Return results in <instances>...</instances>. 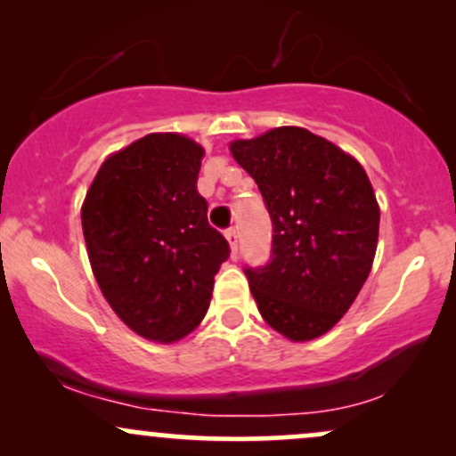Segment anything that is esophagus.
<instances>
[{
  "mask_svg": "<svg viewBox=\"0 0 456 456\" xmlns=\"http://www.w3.org/2000/svg\"><path fill=\"white\" fill-rule=\"evenodd\" d=\"M224 238H227L229 248H232V253H233V255L238 253V232H235V227H229L227 232H224Z\"/></svg>",
  "mask_w": 456,
  "mask_h": 456,
  "instance_id": "1",
  "label": "esophagus"
}]
</instances>
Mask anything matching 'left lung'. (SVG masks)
Instances as JSON below:
<instances>
[{
  "instance_id": "8db88e82",
  "label": "left lung",
  "mask_w": 456,
  "mask_h": 456,
  "mask_svg": "<svg viewBox=\"0 0 456 456\" xmlns=\"http://www.w3.org/2000/svg\"><path fill=\"white\" fill-rule=\"evenodd\" d=\"M272 221L270 261L246 265L270 328L291 341L322 337L362 289L379 233V208L360 162L306 128L233 141Z\"/></svg>"
}]
</instances>
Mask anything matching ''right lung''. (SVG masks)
<instances>
[{
  "label": "right lung",
  "instance_id": "1",
  "mask_svg": "<svg viewBox=\"0 0 456 456\" xmlns=\"http://www.w3.org/2000/svg\"><path fill=\"white\" fill-rule=\"evenodd\" d=\"M203 154L182 134H145L102 162L83 203L98 287L150 341H177L201 323L214 276L232 253L197 191Z\"/></svg>",
  "mask_w": 456,
  "mask_h": 456
}]
</instances>
